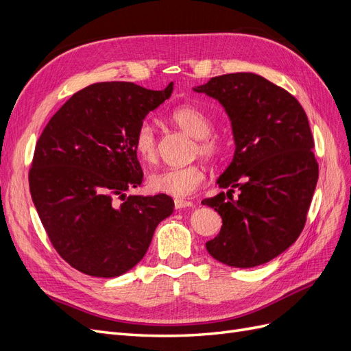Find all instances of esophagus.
I'll use <instances>...</instances> for the list:
<instances>
[{"instance_id":"esophagus-1","label":"esophagus","mask_w":351,"mask_h":351,"mask_svg":"<svg viewBox=\"0 0 351 351\" xmlns=\"http://www.w3.org/2000/svg\"><path fill=\"white\" fill-rule=\"evenodd\" d=\"M174 206H176V209L192 208V206H193V202H190V200H183V199H176V200H174Z\"/></svg>"}]
</instances>
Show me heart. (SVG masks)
Segmentation results:
<instances>
[{"label":"heart","mask_w":351,"mask_h":351,"mask_svg":"<svg viewBox=\"0 0 351 351\" xmlns=\"http://www.w3.org/2000/svg\"><path fill=\"white\" fill-rule=\"evenodd\" d=\"M171 120L197 139V154L202 156L215 159L222 151L224 143L218 136L212 134V121L209 117L193 105H182L171 112ZM133 146L137 156L145 164H154L158 159V137L156 130L151 121H142L137 127L133 139ZM205 169L200 165H189L180 168H164L149 176L147 184L155 193L184 199L192 196L196 190L205 183Z\"/></svg>","instance_id":"obj_1"}]
</instances>
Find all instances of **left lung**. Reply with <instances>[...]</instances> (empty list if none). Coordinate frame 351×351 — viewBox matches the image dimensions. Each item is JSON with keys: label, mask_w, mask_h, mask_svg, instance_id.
Here are the masks:
<instances>
[{"label": "left lung", "mask_w": 351, "mask_h": 351, "mask_svg": "<svg viewBox=\"0 0 351 351\" xmlns=\"http://www.w3.org/2000/svg\"><path fill=\"white\" fill-rule=\"evenodd\" d=\"M195 90L226 108L236 143L217 180L228 192L202 200L222 218L206 250L234 268L267 263L300 236L319 177L307 115L291 93L254 73L222 74Z\"/></svg>", "instance_id": "left-lung-1"}]
</instances>
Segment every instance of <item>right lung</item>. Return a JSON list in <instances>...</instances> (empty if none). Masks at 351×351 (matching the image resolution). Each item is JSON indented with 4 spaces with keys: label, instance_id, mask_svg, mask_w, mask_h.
<instances>
[{
    "label": "right lung",
    "instance_id": "right-lung-1",
    "mask_svg": "<svg viewBox=\"0 0 351 351\" xmlns=\"http://www.w3.org/2000/svg\"><path fill=\"white\" fill-rule=\"evenodd\" d=\"M171 92L173 83L164 90L93 83L74 93L42 132L30 195L52 246L74 269L119 277L142 261L156 226L173 214L167 195L125 197L143 180L134 133Z\"/></svg>",
    "mask_w": 351,
    "mask_h": 351
}]
</instances>
